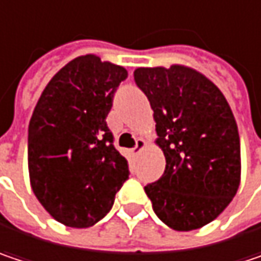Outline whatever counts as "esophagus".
<instances>
[{
    "mask_svg": "<svg viewBox=\"0 0 261 261\" xmlns=\"http://www.w3.org/2000/svg\"><path fill=\"white\" fill-rule=\"evenodd\" d=\"M145 147H147V142L142 140V138H138V140H137V145H135L130 151H132V154H134V156H137V154H140L141 151H142Z\"/></svg>",
    "mask_w": 261,
    "mask_h": 261,
    "instance_id": "obj_1",
    "label": "esophagus"
}]
</instances>
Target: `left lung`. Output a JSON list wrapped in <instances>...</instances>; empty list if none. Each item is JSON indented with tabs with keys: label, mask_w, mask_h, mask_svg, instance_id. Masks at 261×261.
Here are the masks:
<instances>
[{
	"label": "left lung",
	"mask_w": 261,
	"mask_h": 261,
	"mask_svg": "<svg viewBox=\"0 0 261 261\" xmlns=\"http://www.w3.org/2000/svg\"><path fill=\"white\" fill-rule=\"evenodd\" d=\"M134 77L154 111V142L166 159L162 178L144 190L166 226L200 229L229 206L241 184V142L230 105L192 66H141Z\"/></svg>",
	"instance_id": "1"
}]
</instances>
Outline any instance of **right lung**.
Returning a JSON list of instances; mask_svg holds the SVG:
<instances>
[{
  "label": "right lung",
  "mask_w": 261,
  "mask_h": 261,
  "mask_svg": "<svg viewBox=\"0 0 261 261\" xmlns=\"http://www.w3.org/2000/svg\"><path fill=\"white\" fill-rule=\"evenodd\" d=\"M127 77L120 65L84 55L61 68L43 90L28 129L34 195L56 221L90 227L103 218L129 178L107 116Z\"/></svg>",
  "instance_id": "obj_1"
}]
</instances>
